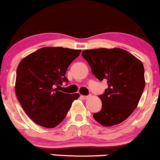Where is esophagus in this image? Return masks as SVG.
I'll return each mask as SVG.
<instances>
[{"label":"esophagus","mask_w":160,"mask_h":160,"mask_svg":"<svg viewBox=\"0 0 160 160\" xmlns=\"http://www.w3.org/2000/svg\"><path fill=\"white\" fill-rule=\"evenodd\" d=\"M81 97L83 99H87L89 98V95H81Z\"/></svg>","instance_id":"1"}]
</instances>
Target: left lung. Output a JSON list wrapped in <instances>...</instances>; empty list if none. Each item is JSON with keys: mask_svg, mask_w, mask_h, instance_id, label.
<instances>
[{"mask_svg": "<svg viewBox=\"0 0 160 160\" xmlns=\"http://www.w3.org/2000/svg\"><path fill=\"white\" fill-rule=\"evenodd\" d=\"M82 56L99 80H106L108 89L99 95L102 106L93 117L104 126H112L128 118L138 104L145 86L144 68L138 58L125 49H86Z\"/></svg>", "mask_w": 160, "mask_h": 160, "instance_id": "left-lung-1", "label": "left lung"}]
</instances>
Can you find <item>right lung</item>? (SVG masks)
Returning <instances> with one entry per match:
<instances>
[{"label":"right lung","instance_id":"obj_1","mask_svg":"<svg viewBox=\"0 0 160 160\" xmlns=\"http://www.w3.org/2000/svg\"><path fill=\"white\" fill-rule=\"evenodd\" d=\"M80 49L43 47L25 57L16 70L15 90L24 111L36 124L45 128L58 126L67 115L79 93L58 91L68 68Z\"/></svg>","mask_w":160,"mask_h":160}]
</instances>
